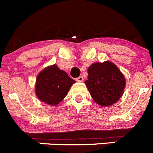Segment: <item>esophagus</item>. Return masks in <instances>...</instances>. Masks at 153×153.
<instances>
[{
  "label": "esophagus",
  "instance_id": "34e87169",
  "mask_svg": "<svg viewBox=\"0 0 153 153\" xmlns=\"http://www.w3.org/2000/svg\"><path fill=\"white\" fill-rule=\"evenodd\" d=\"M76 81H77V82H83V81H84L83 76H82V75H81V76H79V77H78V78H76Z\"/></svg>",
  "mask_w": 153,
  "mask_h": 153
}]
</instances>
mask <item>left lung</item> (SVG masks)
Returning a JSON list of instances; mask_svg holds the SVG:
<instances>
[{
  "mask_svg": "<svg viewBox=\"0 0 153 153\" xmlns=\"http://www.w3.org/2000/svg\"><path fill=\"white\" fill-rule=\"evenodd\" d=\"M85 85L93 100L100 106H110L123 95L126 85L123 75L111 62L94 63L88 69Z\"/></svg>",
  "mask_w": 153,
  "mask_h": 153,
  "instance_id": "1",
  "label": "left lung"
}]
</instances>
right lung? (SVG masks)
Listing matches in <instances>:
<instances>
[{"instance_id":"1","label":"right lung","mask_w":153,"mask_h":153,"mask_svg":"<svg viewBox=\"0 0 153 153\" xmlns=\"http://www.w3.org/2000/svg\"><path fill=\"white\" fill-rule=\"evenodd\" d=\"M75 82L65 71L53 65L42 70L37 76L36 94L46 104L57 105L65 98Z\"/></svg>"}]
</instances>
